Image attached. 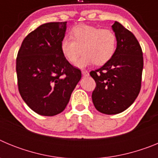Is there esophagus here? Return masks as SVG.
Returning a JSON list of instances; mask_svg holds the SVG:
<instances>
[{"mask_svg": "<svg viewBox=\"0 0 158 158\" xmlns=\"http://www.w3.org/2000/svg\"><path fill=\"white\" fill-rule=\"evenodd\" d=\"M82 74H83L84 76L87 77V76H89V73L88 72L87 70H82Z\"/></svg>", "mask_w": 158, "mask_h": 158, "instance_id": "obj_1", "label": "esophagus"}]
</instances>
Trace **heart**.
<instances>
[{"instance_id": "heart-1", "label": "heart", "mask_w": 158, "mask_h": 158, "mask_svg": "<svg viewBox=\"0 0 158 158\" xmlns=\"http://www.w3.org/2000/svg\"><path fill=\"white\" fill-rule=\"evenodd\" d=\"M117 35L111 29H102L88 24H78L71 30V36H65L61 41V51L69 62H77V66L84 68L96 64L107 63L117 48Z\"/></svg>"}]
</instances>
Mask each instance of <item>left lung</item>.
<instances>
[{"mask_svg":"<svg viewBox=\"0 0 158 158\" xmlns=\"http://www.w3.org/2000/svg\"><path fill=\"white\" fill-rule=\"evenodd\" d=\"M112 28L118 40L115 54L101 68L90 72L96 82L93 104L106 115L123 112L133 104L140 92L143 69L142 47L136 37L117 21Z\"/></svg>","mask_w":158,"mask_h":158,"instance_id":"left-lung-1","label":"left lung"}]
</instances>
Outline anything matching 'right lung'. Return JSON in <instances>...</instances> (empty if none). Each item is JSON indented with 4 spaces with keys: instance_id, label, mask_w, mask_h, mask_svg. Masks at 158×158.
<instances>
[{
    "instance_id": "1",
    "label": "right lung",
    "mask_w": 158,
    "mask_h": 158,
    "mask_svg": "<svg viewBox=\"0 0 158 158\" xmlns=\"http://www.w3.org/2000/svg\"><path fill=\"white\" fill-rule=\"evenodd\" d=\"M67 22L42 24L29 33L16 58L19 94L32 111L54 116L65 110L81 77L61 51Z\"/></svg>"
}]
</instances>
